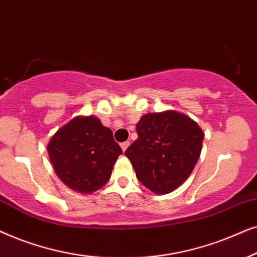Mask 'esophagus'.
<instances>
[{"mask_svg":"<svg viewBox=\"0 0 257 257\" xmlns=\"http://www.w3.org/2000/svg\"><path fill=\"white\" fill-rule=\"evenodd\" d=\"M129 145H131V142H128V141L121 143V148H122V150H123V153L125 152L126 148H128V147H129Z\"/></svg>","mask_w":257,"mask_h":257,"instance_id":"34e87169","label":"esophagus"}]
</instances>
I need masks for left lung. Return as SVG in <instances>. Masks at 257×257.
I'll return each mask as SVG.
<instances>
[{"label":"left lung","instance_id":"1","mask_svg":"<svg viewBox=\"0 0 257 257\" xmlns=\"http://www.w3.org/2000/svg\"><path fill=\"white\" fill-rule=\"evenodd\" d=\"M139 138L125 150L136 177L154 194L179 188L195 168L203 132L189 116L175 110L148 112L136 124Z\"/></svg>","mask_w":257,"mask_h":257}]
</instances>
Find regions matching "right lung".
Masks as SVG:
<instances>
[{
    "mask_svg": "<svg viewBox=\"0 0 257 257\" xmlns=\"http://www.w3.org/2000/svg\"><path fill=\"white\" fill-rule=\"evenodd\" d=\"M47 149L59 179L80 194L101 189L122 154L112 132L94 115L71 118L55 133Z\"/></svg>",
    "mask_w": 257,
    "mask_h": 257,
    "instance_id": "1",
    "label": "right lung"
}]
</instances>
